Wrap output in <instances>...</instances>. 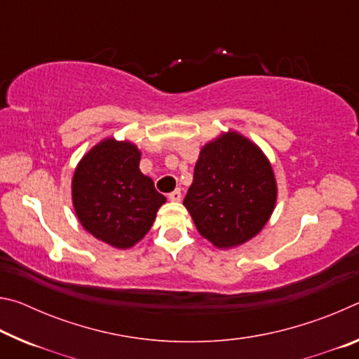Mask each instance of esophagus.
Listing matches in <instances>:
<instances>
[{
	"mask_svg": "<svg viewBox=\"0 0 359 359\" xmlns=\"http://www.w3.org/2000/svg\"><path fill=\"white\" fill-rule=\"evenodd\" d=\"M169 199H171L172 203H179L180 199H182V191L180 190H174L172 193H169V196H168Z\"/></svg>",
	"mask_w": 359,
	"mask_h": 359,
	"instance_id": "34e87169",
	"label": "esophagus"
}]
</instances>
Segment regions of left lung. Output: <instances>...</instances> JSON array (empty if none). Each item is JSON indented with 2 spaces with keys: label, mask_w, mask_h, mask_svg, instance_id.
Wrapping results in <instances>:
<instances>
[{
  "label": "left lung",
  "mask_w": 359,
  "mask_h": 359,
  "mask_svg": "<svg viewBox=\"0 0 359 359\" xmlns=\"http://www.w3.org/2000/svg\"><path fill=\"white\" fill-rule=\"evenodd\" d=\"M276 201V175L263 150L228 131L199 151L184 205L203 238L231 248L264 228Z\"/></svg>",
  "instance_id": "left-lung-1"
}]
</instances>
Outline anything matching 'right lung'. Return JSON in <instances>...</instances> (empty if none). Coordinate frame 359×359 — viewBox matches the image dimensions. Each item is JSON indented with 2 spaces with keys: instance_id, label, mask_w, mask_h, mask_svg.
Listing matches in <instances>:
<instances>
[{
  "instance_id": "add662e5",
  "label": "right lung",
  "mask_w": 359,
  "mask_h": 359,
  "mask_svg": "<svg viewBox=\"0 0 359 359\" xmlns=\"http://www.w3.org/2000/svg\"><path fill=\"white\" fill-rule=\"evenodd\" d=\"M133 142L104 139L85 154L72 177V205L82 226L115 248H131L149 233L166 198L139 169Z\"/></svg>"
}]
</instances>
